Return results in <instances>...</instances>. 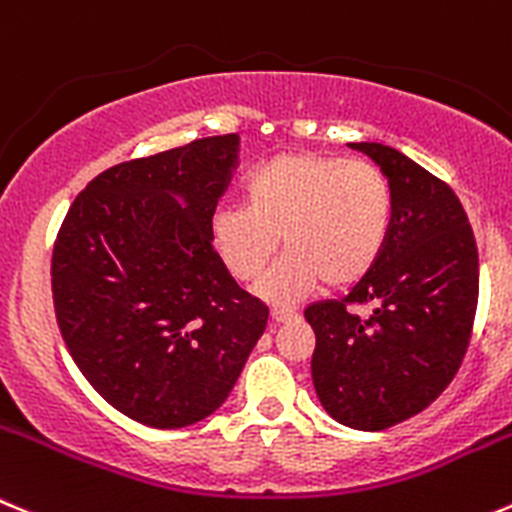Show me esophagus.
<instances>
[{"instance_id": "obj_1", "label": "esophagus", "mask_w": 512, "mask_h": 512, "mask_svg": "<svg viewBox=\"0 0 512 512\" xmlns=\"http://www.w3.org/2000/svg\"><path fill=\"white\" fill-rule=\"evenodd\" d=\"M294 319H296L294 311H289V309H271V321H274V324H289V321H294Z\"/></svg>"}]
</instances>
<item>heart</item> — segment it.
Wrapping results in <instances>:
<instances>
[{
    "label": "heart",
    "mask_w": 512,
    "mask_h": 512,
    "mask_svg": "<svg viewBox=\"0 0 512 512\" xmlns=\"http://www.w3.org/2000/svg\"><path fill=\"white\" fill-rule=\"evenodd\" d=\"M392 228V188L364 160L281 153L243 183V206L216 211L211 241L236 281L259 279L276 246L286 253L256 284L271 306H294L321 281L344 289L382 256Z\"/></svg>",
    "instance_id": "heart-1"
}]
</instances>
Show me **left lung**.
I'll return each instance as SVG.
<instances>
[{
	"label": "left lung",
	"mask_w": 512,
	"mask_h": 512,
	"mask_svg": "<svg viewBox=\"0 0 512 512\" xmlns=\"http://www.w3.org/2000/svg\"><path fill=\"white\" fill-rule=\"evenodd\" d=\"M392 188V228L374 269L344 296L306 306L311 379L329 415L377 432L432 405L452 382L478 306V246L455 193L382 143H347ZM347 303H369L362 322Z\"/></svg>",
	"instance_id": "1"
}]
</instances>
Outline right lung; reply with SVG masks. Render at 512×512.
<instances>
[{"label":"right lung","mask_w":512,"mask_h":512,"mask_svg":"<svg viewBox=\"0 0 512 512\" xmlns=\"http://www.w3.org/2000/svg\"><path fill=\"white\" fill-rule=\"evenodd\" d=\"M241 135L113 165L67 211L52 299L72 359L140 425H196L231 394L269 309L223 269L211 218Z\"/></svg>","instance_id":"1"}]
</instances>
